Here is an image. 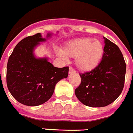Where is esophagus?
<instances>
[{
	"mask_svg": "<svg viewBox=\"0 0 133 133\" xmlns=\"http://www.w3.org/2000/svg\"><path fill=\"white\" fill-rule=\"evenodd\" d=\"M76 72V71L74 69H72V67L69 68V73H75Z\"/></svg>",
	"mask_w": 133,
	"mask_h": 133,
	"instance_id": "obj_1",
	"label": "esophagus"
}]
</instances>
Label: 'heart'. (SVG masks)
I'll use <instances>...</instances> for the list:
<instances>
[{"label": "heart", "mask_w": 133, "mask_h": 133, "mask_svg": "<svg viewBox=\"0 0 133 133\" xmlns=\"http://www.w3.org/2000/svg\"><path fill=\"white\" fill-rule=\"evenodd\" d=\"M104 46L99 39L92 37L79 38L71 41L64 46L62 58H75L76 66L84 72L90 71L99 65L104 56Z\"/></svg>", "instance_id": "heart-1"}]
</instances>
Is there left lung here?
Wrapping results in <instances>:
<instances>
[{"mask_svg":"<svg viewBox=\"0 0 133 133\" xmlns=\"http://www.w3.org/2000/svg\"><path fill=\"white\" fill-rule=\"evenodd\" d=\"M104 54L99 64L89 72L79 73L80 85L75 90L79 101L89 107H104L122 93L126 63L117 45L104 37Z\"/></svg>","mask_w":133,"mask_h":133,"instance_id":"8db88e82","label":"left lung"}]
</instances>
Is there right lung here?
Returning <instances> with one entry per match:
<instances>
[{
    "label": "right lung",
    "instance_id": "add662e5",
    "mask_svg": "<svg viewBox=\"0 0 133 133\" xmlns=\"http://www.w3.org/2000/svg\"><path fill=\"white\" fill-rule=\"evenodd\" d=\"M45 40L39 33L25 37L9 58L7 87L12 97L24 105L36 106L47 102L52 96L56 83L69 75V66L55 67L46 58H35L34 48Z\"/></svg>",
    "mask_w": 133,
    "mask_h": 133
}]
</instances>
